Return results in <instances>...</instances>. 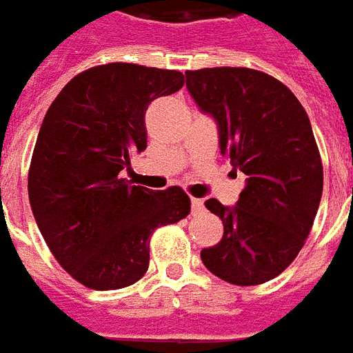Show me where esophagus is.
I'll return each mask as SVG.
<instances>
[{
	"instance_id": "obj_1",
	"label": "esophagus",
	"mask_w": 353,
	"mask_h": 353,
	"mask_svg": "<svg viewBox=\"0 0 353 353\" xmlns=\"http://www.w3.org/2000/svg\"><path fill=\"white\" fill-rule=\"evenodd\" d=\"M192 213H198L203 209V200H198V198H192Z\"/></svg>"
}]
</instances>
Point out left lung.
<instances>
[{
    "label": "left lung",
    "instance_id": "1",
    "mask_svg": "<svg viewBox=\"0 0 353 353\" xmlns=\"http://www.w3.org/2000/svg\"><path fill=\"white\" fill-rule=\"evenodd\" d=\"M186 88L217 123L221 153L246 174L236 205L205 201L225 230L219 244L201 250V261L230 284L267 283L300 254L319 209L323 165L310 117L261 70H186Z\"/></svg>",
    "mask_w": 353,
    "mask_h": 353
}]
</instances>
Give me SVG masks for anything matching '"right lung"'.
Masks as SVG:
<instances>
[{"mask_svg": "<svg viewBox=\"0 0 353 353\" xmlns=\"http://www.w3.org/2000/svg\"><path fill=\"white\" fill-rule=\"evenodd\" d=\"M182 86L179 70L99 65L70 80L43 117L28 171L30 208L61 267L92 290L140 281L153 230L190 213L179 186L155 192L119 174L148 145V105Z\"/></svg>", "mask_w": 353, "mask_h": 353, "instance_id": "add662e5", "label": "right lung"}]
</instances>
